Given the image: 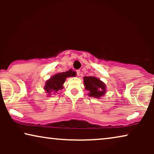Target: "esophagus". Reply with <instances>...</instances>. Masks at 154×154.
<instances>
[{
  "label": "esophagus",
  "mask_w": 154,
  "mask_h": 154,
  "mask_svg": "<svg viewBox=\"0 0 154 154\" xmlns=\"http://www.w3.org/2000/svg\"><path fill=\"white\" fill-rule=\"evenodd\" d=\"M76 73H77L78 76H79L80 73H81V71H80V70H77V71H76Z\"/></svg>",
  "instance_id": "esophagus-1"
}]
</instances>
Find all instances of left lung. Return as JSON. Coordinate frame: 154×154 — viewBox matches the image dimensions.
Segmentation results:
<instances>
[{"label": "left lung", "instance_id": "8db88e82", "mask_svg": "<svg viewBox=\"0 0 154 154\" xmlns=\"http://www.w3.org/2000/svg\"><path fill=\"white\" fill-rule=\"evenodd\" d=\"M84 86L88 91V95L100 99L106 93V86L104 82L95 76H84Z\"/></svg>", "mask_w": 154, "mask_h": 154}]
</instances>
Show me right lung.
<instances>
[{
    "instance_id": "1",
    "label": "right lung",
    "mask_w": 154,
    "mask_h": 154,
    "mask_svg": "<svg viewBox=\"0 0 154 154\" xmlns=\"http://www.w3.org/2000/svg\"><path fill=\"white\" fill-rule=\"evenodd\" d=\"M76 75L75 71H73L72 69L65 71V72L58 73L54 74L47 80L44 85L43 89L47 93L48 97L58 94V92L64 88L65 81L69 77H74Z\"/></svg>"
}]
</instances>
